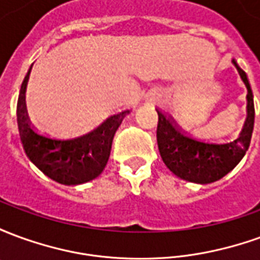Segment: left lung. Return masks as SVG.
<instances>
[{"instance_id":"8db88e82","label":"left lung","mask_w":260,"mask_h":260,"mask_svg":"<svg viewBox=\"0 0 260 260\" xmlns=\"http://www.w3.org/2000/svg\"><path fill=\"white\" fill-rule=\"evenodd\" d=\"M241 78L248 89V117L241 135L231 142H207L195 136L186 135L173 118L156 108L158 115L157 145L164 164L182 180L210 184L229 174L241 158L245 156L251 143L253 122H255V106L253 94L246 74L237 65Z\"/></svg>"}]
</instances>
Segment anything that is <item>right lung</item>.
I'll return each mask as SVG.
<instances>
[{"label":"right lung","mask_w":260,"mask_h":260,"mask_svg":"<svg viewBox=\"0 0 260 260\" xmlns=\"http://www.w3.org/2000/svg\"><path fill=\"white\" fill-rule=\"evenodd\" d=\"M30 69L22 82L16 106L20 142L27 157L47 177L64 185L94 180L106 167L115 131L129 110L114 114L94 131L78 138L61 139L44 135L31 125L26 110L25 93Z\"/></svg>","instance_id":"1"}]
</instances>
